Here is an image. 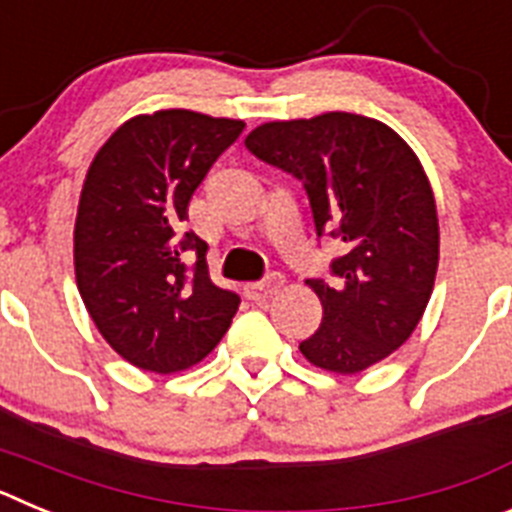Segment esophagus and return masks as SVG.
Masks as SVG:
<instances>
[{"label":"esophagus","instance_id":"34e87169","mask_svg":"<svg viewBox=\"0 0 512 512\" xmlns=\"http://www.w3.org/2000/svg\"><path fill=\"white\" fill-rule=\"evenodd\" d=\"M282 287H284V277H282V274H269V277H266L264 282L248 284L246 292H248V297H253V300H266V297L277 295V292Z\"/></svg>","mask_w":512,"mask_h":512}]
</instances>
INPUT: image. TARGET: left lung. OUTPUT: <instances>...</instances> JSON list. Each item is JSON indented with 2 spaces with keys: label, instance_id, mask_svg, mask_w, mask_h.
I'll return each mask as SVG.
<instances>
[{
  "label": "left lung",
  "instance_id": "1",
  "mask_svg": "<svg viewBox=\"0 0 512 512\" xmlns=\"http://www.w3.org/2000/svg\"><path fill=\"white\" fill-rule=\"evenodd\" d=\"M246 148L305 184L315 230L343 243L336 284L307 279L323 323L300 351L312 366L359 374L413 336L438 271V212L413 148L354 112L264 122Z\"/></svg>",
  "mask_w": 512,
  "mask_h": 512
}]
</instances>
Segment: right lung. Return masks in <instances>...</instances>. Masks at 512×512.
<instances>
[{"label":"right lung","mask_w":512,"mask_h":512,"mask_svg":"<svg viewBox=\"0 0 512 512\" xmlns=\"http://www.w3.org/2000/svg\"><path fill=\"white\" fill-rule=\"evenodd\" d=\"M243 128L156 110L122 122L89 164L74 225L76 287L104 341L143 372L200 364L241 305L212 284L207 243L179 228L194 189Z\"/></svg>","instance_id":"obj_1"}]
</instances>
